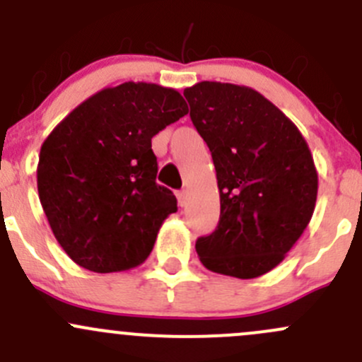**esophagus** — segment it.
<instances>
[{"label":"esophagus","instance_id":"obj_1","mask_svg":"<svg viewBox=\"0 0 362 362\" xmlns=\"http://www.w3.org/2000/svg\"><path fill=\"white\" fill-rule=\"evenodd\" d=\"M177 199H178V204H180V206H185V204H187V202H189L187 191H185V189H182V191H178Z\"/></svg>","mask_w":362,"mask_h":362}]
</instances>
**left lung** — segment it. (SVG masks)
<instances>
[{
    "instance_id": "8db88e82",
    "label": "left lung",
    "mask_w": 362,
    "mask_h": 362,
    "mask_svg": "<svg viewBox=\"0 0 362 362\" xmlns=\"http://www.w3.org/2000/svg\"><path fill=\"white\" fill-rule=\"evenodd\" d=\"M191 119L217 173L221 218L196 242L206 269L255 279L286 259L315 210L319 175L301 131L247 86L187 87Z\"/></svg>"
}]
</instances>
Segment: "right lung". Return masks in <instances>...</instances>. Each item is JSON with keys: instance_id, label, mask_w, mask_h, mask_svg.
Instances as JSON below:
<instances>
[{"instance_id": "add662e5", "label": "right lung", "mask_w": 362, "mask_h": 362, "mask_svg": "<svg viewBox=\"0 0 362 362\" xmlns=\"http://www.w3.org/2000/svg\"><path fill=\"white\" fill-rule=\"evenodd\" d=\"M189 112L178 90L147 82L105 87L69 112L40 151L36 184L54 236L82 268L127 272L177 211L156 184L152 138Z\"/></svg>"}]
</instances>
